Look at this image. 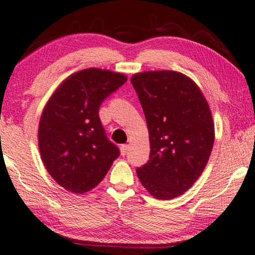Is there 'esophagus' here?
I'll list each match as a JSON object with an SVG mask.
<instances>
[{
  "instance_id": "obj_1",
  "label": "esophagus",
  "mask_w": 255,
  "mask_h": 255,
  "mask_svg": "<svg viewBox=\"0 0 255 255\" xmlns=\"http://www.w3.org/2000/svg\"><path fill=\"white\" fill-rule=\"evenodd\" d=\"M128 150H129V145L124 144V145L120 146V153H122L123 156H125V155H127Z\"/></svg>"
}]
</instances>
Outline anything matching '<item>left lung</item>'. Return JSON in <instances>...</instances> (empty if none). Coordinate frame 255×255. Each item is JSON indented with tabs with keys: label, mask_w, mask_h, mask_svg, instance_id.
I'll return each mask as SVG.
<instances>
[{
	"label": "left lung",
	"mask_w": 255,
	"mask_h": 255,
	"mask_svg": "<svg viewBox=\"0 0 255 255\" xmlns=\"http://www.w3.org/2000/svg\"><path fill=\"white\" fill-rule=\"evenodd\" d=\"M131 84L149 132V159L136 172L156 199L183 195L201 175L215 140L204 94L188 76L173 71L138 73Z\"/></svg>",
	"instance_id": "1"
}]
</instances>
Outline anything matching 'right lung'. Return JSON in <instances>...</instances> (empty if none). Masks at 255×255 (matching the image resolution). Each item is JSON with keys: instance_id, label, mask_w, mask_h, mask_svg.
Listing matches in <instances>:
<instances>
[{"instance_id": "right-lung-1", "label": "right lung", "mask_w": 255, "mask_h": 255, "mask_svg": "<svg viewBox=\"0 0 255 255\" xmlns=\"http://www.w3.org/2000/svg\"><path fill=\"white\" fill-rule=\"evenodd\" d=\"M120 73L88 68L60 84L42 111L38 143L48 173L64 189L84 193L101 182L119 148L108 139L99 108L126 83Z\"/></svg>"}]
</instances>
